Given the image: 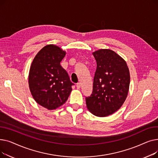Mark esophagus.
Listing matches in <instances>:
<instances>
[{
  "instance_id": "1",
  "label": "esophagus",
  "mask_w": 158,
  "mask_h": 158,
  "mask_svg": "<svg viewBox=\"0 0 158 158\" xmlns=\"http://www.w3.org/2000/svg\"><path fill=\"white\" fill-rule=\"evenodd\" d=\"M76 88H77V89H80V88H81V83H77V85H76Z\"/></svg>"
}]
</instances>
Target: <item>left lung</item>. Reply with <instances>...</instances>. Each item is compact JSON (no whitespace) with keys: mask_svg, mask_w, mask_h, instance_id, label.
<instances>
[{"mask_svg":"<svg viewBox=\"0 0 158 158\" xmlns=\"http://www.w3.org/2000/svg\"><path fill=\"white\" fill-rule=\"evenodd\" d=\"M97 62L93 91L86 97L88 110L104 117L118 110L127 98L130 73L126 61L110 49L93 52Z\"/></svg>","mask_w":158,"mask_h":158,"instance_id":"1","label":"left lung"}]
</instances>
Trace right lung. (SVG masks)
Wrapping results in <instances>:
<instances>
[{
    "label": "right lung",
    "instance_id": "add662e5",
    "mask_svg": "<svg viewBox=\"0 0 158 158\" xmlns=\"http://www.w3.org/2000/svg\"><path fill=\"white\" fill-rule=\"evenodd\" d=\"M66 52L54 45L41 48L33 60L29 73V86L35 101L48 110L60 107L72 92L73 84L60 63Z\"/></svg>",
    "mask_w": 158,
    "mask_h": 158
}]
</instances>
